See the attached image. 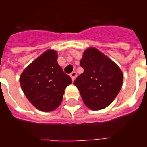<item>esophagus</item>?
<instances>
[{"label":"esophagus","mask_w":147,"mask_h":147,"mask_svg":"<svg viewBox=\"0 0 147 147\" xmlns=\"http://www.w3.org/2000/svg\"><path fill=\"white\" fill-rule=\"evenodd\" d=\"M76 76H77V74L76 71H72V72L70 74V76L71 77V79H72V80H73V81L75 80V79H76Z\"/></svg>","instance_id":"esophagus-1"}]
</instances>
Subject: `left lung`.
<instances>
[{
    "instance_id": "8db88e82",
    "label": "left lung",
    "mask_w": 147,
    "mask_h": 147,
    "mask_svg": "<svg viewBox=\"0 0 147 147\" xmlns=\"http://www.w3.org/2000/svg\"><path fill=\"white\" fill-rule=\"evenodd\" d=\"M80 66L83 72L74 81L84 104L93 110L107 107L120 92L123 73L120 67L95 48L83 53Z\"/></svg>"
}]
</instances>
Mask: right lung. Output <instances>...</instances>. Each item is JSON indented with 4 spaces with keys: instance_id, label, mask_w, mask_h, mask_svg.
Segmentation results:
<instances>
[{
    "instance_id": "1",
    "label": "right lung",
    "mask_w": 147,
    "mask_h": 147,
    "mask_svg": "<svg viewBox=\"0 0 147 147\" xmlns=\"http://www.w3.org/2000/svg\"><path fill=\"white\" fill-rule=\"evenodd\" d=\"M20 82L30 103L39 110L49 112L61 105L64 89L72 80L57 64V52L49 49L26 67Z\"/></svg>"
}]
</instances>
